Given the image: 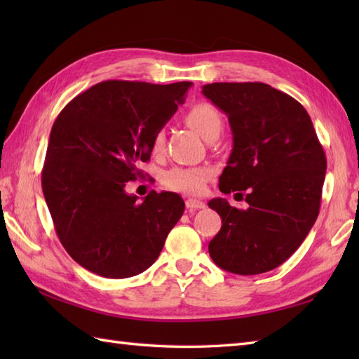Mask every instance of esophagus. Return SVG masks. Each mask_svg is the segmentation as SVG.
<instances>
[{
  "label": "esophagus",
  "mask_w": 359,
  "mask_h": 359,
  "mask_svg": "<svg viewBox=\"0 0 359 359\" xmlns=\"http://www.w3.org/2000/svg\"><path fill=\"white\" fill-rule=\"evenodd\" d=\"M185 205H187V208H188L189 211H191V212L196 211V210L205 208V203H203L202 201H197V199H187Z\"/></svg>",
  "instance_id": "1"
}]
</instances>
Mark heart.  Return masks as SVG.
Here are the masks:
<instances>
[{
  "instance_id": "heart-1",
  "label": "heart",
  "mask_w": 359,
  "mask_h": 359,
  "mask_svg": "<svg viewBox=\"0 0 359 359\" xmlns=\"http://www.w3.org/2000/svg\"><path fill=\"white\" fill-rule=\"evenodd\" d=\"M185 120L203 139H208L212 134H219L224 125L220 112L210 103L194 104L187 112ZM163 149L165 134L163 131H157L152 135L151 151L152 154H162ZM211 177L212 170L208 166H172L162 174V184L175 193L199 194Z\"/></svg>"
}]
</instances>
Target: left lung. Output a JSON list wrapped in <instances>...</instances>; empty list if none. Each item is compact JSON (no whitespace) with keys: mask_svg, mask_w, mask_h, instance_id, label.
I'll return each instance as SVG.
<instances>
[{"mask_svg":"<svg viewBox=\"0 0 359 359\" xmlns=\"http://www.w3.org/2000/svg\"><path fill=\"white\" fill-rule=\"evenodd\" d=\"M202 94L226 114L233 133L219 189L247 191L248 203L238 210L222 197L208 202L222 219L210 256L234 274L270 271L299 248L319 215L324 149L304 106L270 85L211 83Z\"/></svg>","mask_w":359,"mask_h":359,"instance_id":"8db88e82","label":"left lung"}]
</instances>
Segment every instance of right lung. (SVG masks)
<instances>
[{
  "instance_id": "add662e5",
  "label": "right lung",
  "mask_w": 359,
  "mask_h": 359,
  "mask_svg": "<svg viewBox=\"0 0 359 359\" xmlns=\"http://www.w3.org/2000/svg\"><path fill=\"white\" fill-rule=\"evenodd\" d=\"M191 85L108 80L58 114L41 187L60 242L83 269L123 279L156 262L185 202L168 191L137 202L125 187L142 174L152 135L174 116Z\"/></svg>"
}]
</instances>
